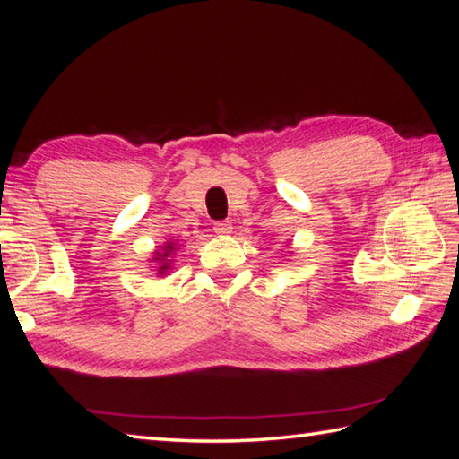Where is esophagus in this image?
<instances>
[{"label":"esophagus","mask_w":459,"mask_h":459,"mask_svg":"<svg viewBox=\"0 0 459 459\" xmlns=\"http://www.w3.org/2000/svg\"><path fill=\"white\" fill-rule=\"evenodd\" d=\"M214 232H217V235H221V237H227V235H230V232H232V224H230V221H221V222L214 224Z\"/></svg>","instance_id":"34e87169"}]
</instances>
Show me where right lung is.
Here are the masks:
<instances>
[{
	"instance_id": "obj_1",
	"label": "right lung",
	"mask_w": 459,
	"mask_h": 459,
	"mask_svg": "<svg viewBox=\"0 0 459 459\" xmlns=\"http://www.w3.org/2000/svg\"><path fill=\"white\" fill-rule=\"evenodd\" d=\"M175 250H178V247H175V242H165L163 247H160V250L153 252V262H158V274H165V272L171 270V256L175 255Z\"/></svg>"
}]
</instances>
